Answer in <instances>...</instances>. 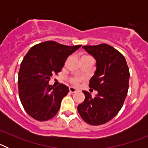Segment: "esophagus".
<instances>
[{"instance_id":"34e87169","label":"esophagus","mask_w":148,"mask_h":148,"mask_svg":"<svg viewBox=\"0 0 148 148\" xmlns=\"http://www.w3.org/2000/svg\"><path fill=\"white\" fill-rule=\"evenodd\" d=\"M78 91V89L75 88V87H70V92H75Z\"/></svg>"}]
</instances>
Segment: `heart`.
Here are the masks:
<instances>
[{"label": "heart", "instance_id": "b5f03b06", "mask_svg": "<svg viewBox=\"0 0 148 148\" xmlns=\"http://www.w3.org/2000/svg\"><path fill=\"white\" fill-rule=\"evenodd\" d=\"M80 81L81 78H78V77H74V78L70 79V82H71L72 84H78L80 82Z\"/></svg>", "mask_w": 148, "mask_h": 148}]
</instances>
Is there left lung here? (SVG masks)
Returning <instances> with one entry per match:
<instances>
[{"mask_svg":"<svg viewBox=\"0 0 148 148\" xmlns=\"http://www.w3.org/2000/svg\"><path fill=\"white\" fill-rule=\"evenodd\" d=\"M82 48L96 61L89 87L98 93L92 97L91 93L83 90L85 99L77 109L87 124L103 125L114 118L122 108L129 87V68L123 55L108 44Z\"/></svg>","mask_w":148,"mask_h":148,"instance_id":"1","label":"left lung"}]
</instances>
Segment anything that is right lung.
I'll use <instances>...</instances> for the list:
<instances>
[{"instance_id": "right-lung-1", "label": "right lung", "mask_w": 148, "mask_h": 148, "mask_svg": "<svg viewBox=\"0 0 148 148\" xmlns=\"http://www.w3.org/2000/svg\"><path fill=\"white\" fill-rule=\"evenodd\" d=\"M82 45H63L45 41L33 46L27 53L18 73V92L23 108L31 117L40 121L54 117L69 87L61 84L49 85L53 74L61 71L68 56Z\"/></svg>"}]
</instances>
